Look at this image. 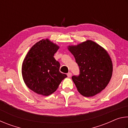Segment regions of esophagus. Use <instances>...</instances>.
Wrapping results in <instances>:
<instances>
[{"label": "esophagus", "mask_w": 128, "mask_h": 128, "mask_svg": "<svg viewBox=\"0 0 128 128\" xmlns=\"http://www.w3.org/2000/svg\"><path fill=\"white\" fill-rule=\"evenodd\" d=\"M67 76H68V77H70L71 76H72V73L69 72L68 74H67Z\"/></svg>", "instance_id": "1"}]
</instances>
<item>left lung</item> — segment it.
<instances>
[{"mask_svg": "<svg viewBox=\"0 0 128 128\" xmlns=\"http://www.w3.org/2000/svg\"><path fill=\"white\" fill-rule=\"evenodd\" d=\"M80 68V74L72 78L84 96H93L104 89L111 78L113 66L107 51L92 40L69 46Z\"/></svg>", "mask_w": 128, "mask_h": 128, "instance_id": "obj_1", "label": "left lung"}]
</instances>
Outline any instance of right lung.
I'll list each match as a JSON object with an SVG mask.
<instances>
[{"label":"right lung","mask_w":128,"mask_h":128,"mask_svg":"<svg viewBox=\"0 0 128 128\" xmlns=\"http://www.w3.org/2000/svg\"><path fill=\"white\" fill-rule=\"evenodd\" d=\"M59 47L48 39L32 47L22 65V78L28 88L42 95L52 94L67 77L59 71L60 63L54 58Z\"/></svg>","instance_id":"obj_1"}]
</instances>
